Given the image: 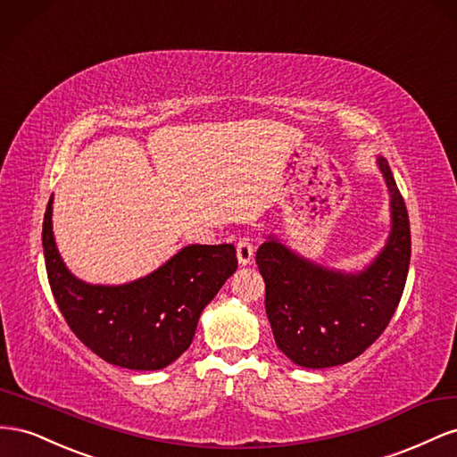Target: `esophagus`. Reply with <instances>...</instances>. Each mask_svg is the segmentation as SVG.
Wrapping results in <instances>:
<instances>
[{
  "instance_id": "obj_1",
  "label": "esophagus",
  "mask_w": 457,
  "mask_h": 457,
  "mask_svg": "<svg viewBox=\"0 0 457 457\" xmlns=\"http://www.w3.org/2000/svg\"><path fill=\"white\" fill-rule=\"evenodd\" d=\"M253 258H254V245L251 243L249 237H243L237 243V260L241 266H249L253 264Z\"/></svg>"
}]
</instances>
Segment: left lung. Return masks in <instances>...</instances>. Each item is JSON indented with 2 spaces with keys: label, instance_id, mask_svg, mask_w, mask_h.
<instances>
[{
  "label": "left lung",
  "instance_id": "8db88e82",
  "mask_svg": "<svg viewBox=\"0 0 457 457\" xmlns=\"http://www.w3.org/2000/svg\"><path fill=\"white\" fill-rule=\"evenodd\" d=\"M377 166L390 197V233L366 268L321 266L276 236L256 251L273 338L301 368L323 370L354 360L386 329L400 303L411 254L410 220L386 159L377 156Z\"/></svg>",
  "mask_w": 457,
  "mask_h": 457
}]
</instances>
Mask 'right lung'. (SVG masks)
Returning <instances> with one entry per match:
<instances>
[{
    "label": "right lung",
    "mask_w": 457,
    "mask_h": 457,
    "mask_svg": "<svg viewBox=\"0 0 457 457\" xmlns=\"http://www.w3.org/2000/svg\"><path fill=\"white\" fill-rule=\"evenodd\" d=\"M54 195L42 229L51 291L72 333L112 366L154 371L189 348L204 306L237 270L233 245H187L136 281L94 285L62 262L54 236Z\"/></svg>",
    "instance_id": "1"
}]
</instances>
